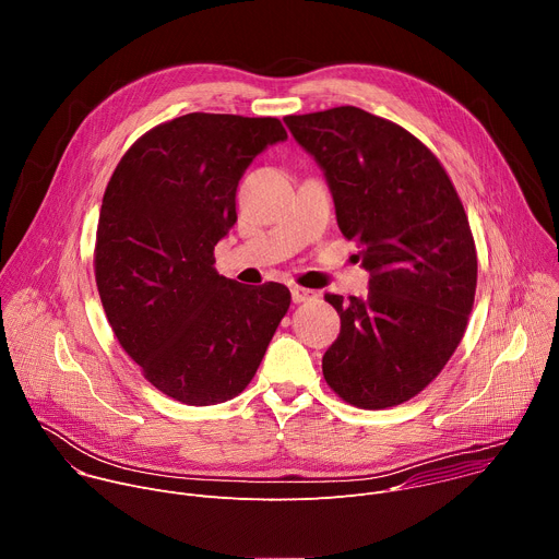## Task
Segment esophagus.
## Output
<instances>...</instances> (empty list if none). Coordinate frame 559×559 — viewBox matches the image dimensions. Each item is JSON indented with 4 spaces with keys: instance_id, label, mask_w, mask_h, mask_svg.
Segmentation results:
<instances>
[{
    "instance_id": "1",
    "label": "esophagus",
    "mask_w": 559,
    "mask_h": 559,
    "mask_svg": "<svg viewBox=\"0 0 559 559\" xmlns=\"http://www.w3.org/2000/svg\"><path fill=\"white\" fill-rule=\"evenodd\" d=\"M311 298H316V294L311 289H305V287H298V285L292 287V300L294 302H307Z\"/></svg>"
}]
</instances>
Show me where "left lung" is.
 Here are the masks:
<instances>
[{
    "label": "left lung",
    "mask_w": 559,
    "mask_h": 559,
    "mask_svg": "<svg viewBox=\"0 0 559 559\" xmlns=\"http://www.w3.org/2000/svg\"><path fill=\"white\" fill-rule=\"evenodd\" d=\"M325 170L341 231L369 272L365 296L325 294L341 334L323 376L345 403L386 409L418 395L457 349L477 285L462 201L409 130L354 106L285 117Z\"/></svg>",
    "instance_id": "8db88e82"
}]
</instances>
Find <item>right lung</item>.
I'll return each instance as SVG.
<instances>
[{
  "instance_id": "obj_1",
  "label": "right lung",
  "mask_w": 559,
  "mask_h": 559,
  "mask_svg": "<svg viewBox=\"0 0 559 559\" xmlns=\"http://www.w3.org/2000/svg\"><path fill=\"white\" fill-rule=\"evenodd\" d=\"M283 139L276 117L190 112L141 134L108 181L95 243L106 318L143 378L183 405L241 393L289 309L285 285L214 270L238 181Z\"/></svg>"
}]
</instances>
